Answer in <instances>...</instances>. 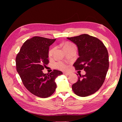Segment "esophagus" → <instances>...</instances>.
I'll return each instance as SVG.
<instances>
[{
	"label": "esophagus",
	"mask_w": 122,
	"mask_h": 122,
	"mask_svg": "<svg viewBox=\"0 0 122 122\" xmlns=\"http://www.w3.org/2000/svg\"><path fill=\"white\" fill-rule=\"evenodd\" d=\"M64 74L65 75H70V73H68V72H64Z\"/></svg>",
	"instance_id": "obj_1"
}]
</instances>
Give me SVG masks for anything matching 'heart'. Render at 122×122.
I'll use <instances>...</instances> for the list:
<instances>
[{
    "mask_svg": "<svg viewBox=\"0 0 122 122\" xmlns=\"http://www.w3.org/2000/svg\"><path fill=\"white\" fill-rule=\"evenodd\" d=\"M74 46V45L73 44H72L71 43H66L64 45L63 48H64H64H67V47H71V46ZM54 49H55L54 48H52V49H51V50H49V56H52L53 52H54ZM56 67L60 69L61 70H67L68 69V66L67 65H65V64H64L63 62H58V63L56 65Z\"/></svg>",
    "mask_w": 122,
    "mask_h": 122,
    "instance_id": "heart-1",
    "label": "heart"
}]
</instances>
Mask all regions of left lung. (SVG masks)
Listing matches in <instances>:
<instances>
[{
    "label": "left lung",
    "instance_id": "obj_1",
    "mask_svg": "<svg viewBox=\"0 0 122 122\" xmlns=\"http://www.w3.org/2000/svg\"><path fill=\"white\" fill-rule=\"evenodd\" d=\"M67 39L78 48L79 57L73 66L76 70L84 69L86 72L84 75H79L77 82L72 85V90L80 97L93 94L102 86L108 71L107 50L99 39L87 34Z\"/></svg>",
    "mask_w": 122,
    "mask_h": 122
}]
</instances>
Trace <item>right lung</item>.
Returning a JSON list of instances; mask_svg holds the SVG:
<instances>
[{
  "instance_id": "1",
  "label": "right lung",
  "mask_w": 122,
  "mask_h": 122,
  "mask_svg": "<svg viewBox=\"0 0 122 122\" xmlns=\"http://www.w3.org/2000/svg\"><path fill=\"white\" fill-rule=\"evenodd\" d=\"M56 39L34 36L24 43L16 58L17 71L27 90L36 96L47 98L56 88L55 80L62 72L54 70L48 74L42 70L49 63V46Z\"/></svg>"
}]
</instances>
